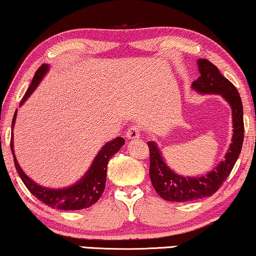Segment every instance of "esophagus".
I'll return each instance as SVG.
<instances>
[{
    "mask_svg": "<svg viewBox=\"0 0 256 256\" xmlns=\"http://www.w3.org/2000/svg\"><path fill=\"white\" fill-rule=\"evenodd\" d=\"M140 136V126L134 124V126H132V127L128 129L127 137H128L129 140H137Z\"/></svg>",
    "mask_w": 256,
    "mask_h": 256,
    "instance_id": "esophagus-1",
    "label": "esophagus"
}]
</instances>
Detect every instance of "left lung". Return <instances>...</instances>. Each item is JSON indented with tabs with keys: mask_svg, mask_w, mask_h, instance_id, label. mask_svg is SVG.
<instances>
[{
	"mask_svg": "<svg viewBox=\"0 0 256 256\" xmlns=\"http://www.w3.org/2000/svg\"><path fill=\"white\" fill-rule=\"evenodd\" d=\"M201 75L192 84L200 94H220L232 108L233 136L224 160L216 168L202 176H182L166 165L154 142H148L150 151V179L158 195L170 202H188L209 198L220 190L231 173L238 159L244 142V110L239 92L234 85L220 72L214 64L206 58L198 60Z\"/></svg>",
	"mask_w": 256,
	"mask_h": 256,
	"instance_id": "1",
	"label": "left lung"
}]
</instances>
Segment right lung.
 Instances as JSON below:
<instances>
[{"instance_id":"obj_1","label":"right lung","mask_w":256,"mask_h":256,"mask_svg":"<svg viewBox=\"0 0 256 256\" xmlns=\"http://www.w3.org/2000/svg\"><path fill=\"white\" fill-rule=\"evenodd\" d=\"M48 64H42L39 69L36 70L33 80L28 91L25 92V96L22 99L20 106L23 105L24 102L31 96L33 91L36 90L39 83L42 82L44 76L46 75L48 72ZM17 116V110L14 114L12 124H11V140H10V148L11 152L14 156V162L16 166V171L18 176H20L22 181H23L28 190L31 192L32 195H34L36 198L40 200L46 206H50L53 209L58 210H80L86 209L100 198L102 195L104 190L106 186V172H107V164H108L110 159L116 154L120 148L124 144V140L122 137H116L110 142H107L105 146L102 148L98 154L96 156L94 160L92 162V165L88 172L84 174L83 178L77 181L72 186L66 188H58V190H54V188H46L40 186V184H36L34 181L30 179V178L23 172L20 168V164H18L16 157H14V124L16 122Z\"/></svg>"}]
</instances>
